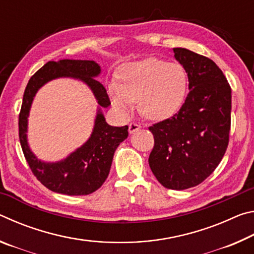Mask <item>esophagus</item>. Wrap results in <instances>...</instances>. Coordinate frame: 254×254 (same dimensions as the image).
I'll return each mask as SVG.
<instances>
[{"label": "esophagus", "instance_id": "esophagus-1", "mask_svg": "<svg viewBox=\"0 0 254 254\" xmlns=\"http://www.w3.org/2000/svg\"><path fill=\"white\" fill-rule=\"evenodd\" d=\"M141 128V126H139V124L136 123H130V126H128V132L131 133V134H133V133L137 132Z\"/></svg>", "mask_w": 254, "mask_h": 254}]
</instances>
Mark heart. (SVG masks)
<instances>
[{
    "label": "heart",
    "mask_w": 254,
    "mask_h": 254,
    "mask_svg": "<svg viewBox=\"0 0 254 254\" xmlns=\"http://www.w3.org/2000/svg\"><path fill=\"white\" fill-rule=\"evenodd\" d=\"M188 77L178 63L148 58L130 63L119 74V83L109 84L112 104L121 113L139 103L141 114L150 120H161L175 114L185 101Z\"/></svg>",
    "instance_id": "1"
}]
</instances>
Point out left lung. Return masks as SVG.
Listing matches in <instances>:
<instances>
[{"label":"left lung","instance_id":"1","mask_svg":"<svg viewBox=\"0 0 254 254\" xmlns=\"http://www.w3.org/2000/svg\"><path fill=\"white\" fill-rule=\"evenodd\" d=\"M174 53L187 72L189 93L178 113L149 127L154 137L149 166L163 187L183 190L203 183L224 156L232 91L212 59L185 48Z\"/></svg>","mask_w":254,"mask_h":254}]
</instances>
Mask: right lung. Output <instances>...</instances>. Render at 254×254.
I'll return each mask as SVG.
<instances>
[{
	"instance_id": "1",
	"label": "right lung",
	"mask_w": 254,
	"mask_h": 254,
	"mask_svg": "<svg viewBox=\"0 0 254 254\" xmlns=\"http://www.w3.org/2000/svg\"><path fill=\"white\" fill-rule=\"evenodd\" d=\"M101 71V66L94 60L48 62L30 78L25 87L19 115L20 143L33 175L44 186L55 192L78 196L97 190L109 176L115 150L128 135L127 126L112 127L106 123L102 109L109 107L111 102L104 86L95 79ZM57 78L80 80L91 89L99 106L89 140L63 161L47 163L40 161L29 149L27 118L37 91L48 81Z\"/></svg>"
}]
</instances>
